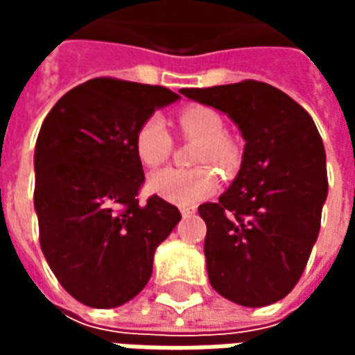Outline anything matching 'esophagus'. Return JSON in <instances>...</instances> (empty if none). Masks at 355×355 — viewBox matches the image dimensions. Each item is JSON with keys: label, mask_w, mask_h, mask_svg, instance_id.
<instances>
[{"label": "esophagus", "mask_w": 355, "mask_h": 355, "mask_svg": "<svg viewBox=\"0 0 355 355\" xmlns=\"http://www.w3.org/2000/svg\"><path fill=\"white\" fill-rule=\"evenodd\" d=\"M196 211H193V207H180V215L184 216V218H188V216H192Z\"/></svg>", "instance_id": "1"}]
</instances>
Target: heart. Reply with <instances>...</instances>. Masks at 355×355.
Here are the masks:
<instances>
[{
	"mask_svg": "<svg viewBox=\"0 0 355 355\" xmlns=\"http://www.w3.org/2000/svg\"><path fill=\"white\" fill-rule=\"evenodd\" d=\"M177 127L182 139L200 142L192 157L196 165L216 163L226 173L238 167L239 150L234 140L224 135V121L218 112L201 104L186 106L177 114ZM171 150L173 140L162 117L144 119L135 135V152L139 162L148 169H155L169 159ZM216 186L218 178L207 167L165 169L155 173L148 182L150 192L177 205H196L215 192Z\"/></svg>",
	"mask_w": 355,
	"mask_h": 355,
	"instance_id": "obj_1",
	"label": "heart"
}]
</instances>
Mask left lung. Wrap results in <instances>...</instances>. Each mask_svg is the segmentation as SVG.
Here are the masks:
<instances>
[{
    "instance_id": "left-lung-1",
    "label": "left lung",
    "mask_w": 355,
    "mask_h": 355,
    "mask_svg": "<svg viewBox=\"0 0 355 355\" xmlns=\"http://www.w3.org/2000/svg\"><path fill=\"white\" fill-rule=\"evenodd\" d=\"M180 93L220 110L245 139L238 177L216 203L198 207L207 224L213 289L249 308L287 297L310 259L327 198L325 148L310 114L254 80Z\"/></svg>"
}]
</instances>
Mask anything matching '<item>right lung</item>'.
<instances>
[{"label":"right lung","instance_id":"add662e5","mask_svg":"<svg viewBox=\"0 0 355 355\" xmlns=\"http://www.w3.org/2000/svg\"><path fill=\"white\" fill-rule=\"evenodd\" d=\"M178 98L162 85L94 78L60 98L35 142L40 245L58 283L81 304L116 308L146 287L154 253L180 211L144 184L135 152L140 123Z\"/></svg>","mask_w":355,"mask_h":355}]
</instances>
